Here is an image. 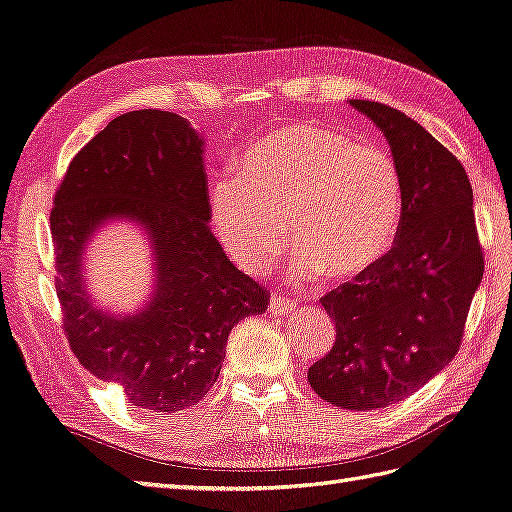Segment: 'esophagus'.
<instances>
[{
  "label": "esophagus",
  "mask_w": 512,
  "mask_h": 512,
  "mask_svg": "<svg viewBox=\"0 0 512 512\" xmlns=\"http://www.w3.org/2000/svg\"><path fill=\"white\" fill-rule=\"evenodd\" d=\"M268 310L275 316H288V314L296 312V303L290 301V299H285L283 294H272Z\"/></svg>",
  "instance_id": "1"
}]
</instances>
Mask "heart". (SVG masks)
<instances>
[{"label":"heart","instance_id":"heart-1","mask_svg":"<svg viewBox=\"0 0 512 512\" xmlns=\"http://www.w3.org/2000/svg\"><path fill=\"white\" fill-rule=\"evenodd\" d=\"M403 187L382 146L353 144L336 128L292 122L259 137L213 183L211 227L248 275L266 272L294 242L299 281L362 275L386 255L401 218Z\"/></svg>","mask_w":512,"mask_h":512}]
</instances>
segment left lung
Masks as SVG:
<instances>
[{
  "instance_id": "8db88e82",
  "label": "left lung",
  "mask_w": 512,
  "mask_h": 512,
  "mask_svg": "<svg viewBox=\"0 0 512 512\" xmlns=\"http://www.w3.org/2000/svg\"><path fill=\"white\" fill-rule=\"evenodd\" d=\"M349 104L388 141L401 174V220L375 266L320 299L336 342L307 379L338 408L375 410L406 399L454 360L484 257L462 163L406 113L371 100Z\"/></svg>"
}]
</instances>
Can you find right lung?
I'll return each mask as SVG.
<instances>
[{
  "label": "right lung",
  "instance_id": "1",
  "mask_svg": "<svg viewBox=\"0 0 512 512\" xmlns=\"http://www.w3.org/2000/svg\"><path fill=\"white\" fill-rule=\"evenodd\" d=\"M205 139L185 117L144 109L115 117L69 163L50 227L56 294L78 362L117 382L130 403L176 412L207 395L242 318L264 314L268 292L224 255L209 229ZM147 231L155 268L139 313L100 311L86 292L81 257L106 221Z\"/></svg>",
  "mask_w": 512,
  "mask_h": 512
}]
</instances>
